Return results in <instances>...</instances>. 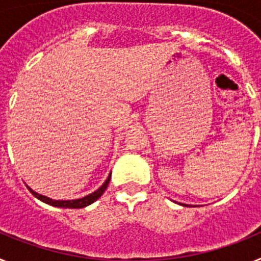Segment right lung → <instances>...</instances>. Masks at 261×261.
Segmentation results:
<instances>
[{"label":"right lung","instance_id":"right-lung-1","mask_svg":"<svg viewBox=\"0 0 261 261\" xmlns=\"http://www.w3.org/2000/svg\"><path fill=\"white\" fill-rule=\"evenodd\" d=\"M111 180V175L107 177V180L105 181V184H103L99 190H96L95 192L90 193V195L85 196V197H82V199H77V200H52L49 199V197H47V196H43V195H39V193L34 192V191L30 188V187H27L30 190V192L32 193V195L35 196L36 199H39L40 201L45 202V204H49V205H53V206H59V208H70V209H78V208H85V206H87V205L93 204L95 200H98L100 196L103 195V192H105L106 190H107V186L108 183H110Z\"/></svg>","mask_w":261,"mask_h":261}]
</instances>
